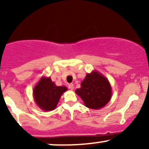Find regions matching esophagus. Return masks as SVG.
<instances>
[{
    "instance_id": "1",
    "label": "esophagus",
    "mask_w": 149,
    "mask_h": 149,
    "mask_svg": "<svg viewBox=\"0 0 149 149\" xmlns=\"http://www.w3.org/2000/svg\"><path fill=\"white\" fill-rule=\"evenodd\" d=\"M69 88L70 89V90H73V88H74V86H73V84H72V83H70V84H69Z\"/></svg>"
}]
</instances>
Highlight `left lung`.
I'll return each instance as SVG.
<instances>
[{
	"mask_svg": "<svg viewBox=\"0 0 149 149\" xmlns=\"http://www.w3.org/2000/svg\"><path fill=\"white\" fill-rule=\"evenodd\" d=\"M76 93L84 102L86 107L100 109L105 107L111 100L112 90L109 80L99 71L87 73Z\"/></svg>",
	"mask_w": 149,
	"mask_h": 149,
	"instance_id": "1",
	"label": "left lung"
}]
</instances>
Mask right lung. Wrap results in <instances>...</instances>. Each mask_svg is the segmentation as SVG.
Returning <instances> with one entry per match:
<instances>
[{
  "label": "right lung",
  "mask_w": 149,
  "mask_h": 149,
  "mask_svg": "<svg viewBox=\"0 0 149 149\" xmlns=\"http://www.w3.org/2000/svg\"><path fill=\"white\" fill-rule=\"evenodd\" d=\"M67 90L65 86H57L50 77L42 76L33 90L34 101L44 111H50L57 107L62 94Z\"/></svg>",
  "instance_id": "1"
}]
</instances>
